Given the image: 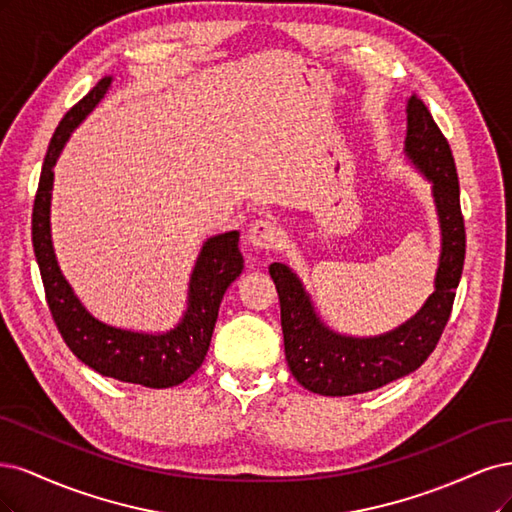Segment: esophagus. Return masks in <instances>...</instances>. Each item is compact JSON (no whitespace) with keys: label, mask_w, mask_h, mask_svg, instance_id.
Here are the masks:
<instances>
[{"label":"esophagus","mask_w":512,"mask_h":512,"mask_svg":"<svg viewBox=\"0 0 512 512\" xmlns=\"http://www.w3.org/2000/svg\"><path fill=\"white\" fill-rule=\"evenodd\" d=\"M246 238H249V244L259 251H274L283 246V232H280L278 223L270 217L253 221Z\"/></svg>","instance_id":"esophagus-1"}]
</instances>
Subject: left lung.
Returning a JSON list of instances; mask_svg holds the SVG:
<instances>
[{
  "mask_svg": "<svg viewBox=\"0 0 512 512\" xmlns=\"http://www.w3.org/2000/svg\"><path fill=\"white\" fill-rule=\"evenodd\" d=\"M404 153L427 180L440 223V259L434 293L415 317L381 336L353 338L329 329L315 312L302 280L285 263L270 276L280 300L285 357L298 383L319 395H355L415 372L432 355L451 317L466 257V229L459 206V180L451 146L417 95L406 104Z\"/></svg>",
  "mask_w": 512,
  "mask_h": 512,
  "instance_id": "obj_1",
  "label": "left lung"
}]
</instances>
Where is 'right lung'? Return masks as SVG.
Instances as JSON below:
<instances>
[{
  "label": "right lung",
  "instance_id": "obj_1",
  "mask_svg": "<svg viewBox=\"0 0 512 512\" xmlns=\"http://www.w3.org/2000/svg\"><path fill=\"white\" fill-rule=\"evenodd\" d=\"M112 85L104 76L82 100L65 114L48 144L40 185L31 214V242L44 283L46 304L61 338L70 351L102 376L151 389L180 385L202 366L208 353L214 323L227 287L242 274L244 259L238 249V232H225L204 242L189 280L187 310L180 323L163 334L131 332L95 319L80 304L59 270L51 238L53 168L72 131L102 102Z\"/></svg>",
  "mask_w": 512,
  "mask_h": 512
}]
</instances>
